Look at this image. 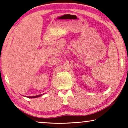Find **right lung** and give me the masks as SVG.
I'll return each instance as SVG.
<instances>
[{
    "mask_svg": "<svg viewBox=\"0 0 128 128\" xmlns=\"http://www.w3.org/2000/svg\"><path fill=\"white\" fill-rule=\"evenodd\" d=\"M41 95H42V94L38 95V96H29L28 98H38V97H39V96H40Z\"/></svg>",
    "mask_w": 128,
    "mask_h": 128,
    "instance_id": "add662e5",
    "label": "right lung"
}]
</instances>
